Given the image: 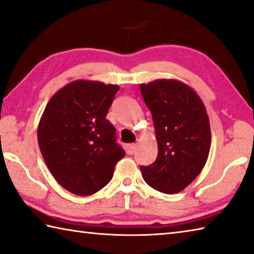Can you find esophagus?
Masks as SVG:
<instances>
[{"instance_id":"obj_1","label":"esophagus","mask_w":254,"mask_h":254,"mask_svg":"<svg viewBox=\"0 0 254 254\" xmlns=\"http://www.w3.org/2000/svg\"><path fill=\"white\" fill-rule=\"evenodd\" d=\"M135 149H136L135 143H130V145L126 146V151H127L128 155H132L133 152H135Z\"/></svg>"}]
</instances>
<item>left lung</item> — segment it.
Segmentation results:
<instances>
[{
    "instance_id": "obj_1",
    "label": "left lung",
    "mask_w": 254,
    "mask_h": 254,
    "mask_svg": "<svg viewBox=\"0 0 254 254\" xmlns=\"http://www.w3.org/2000/svg\"><path fill=\"white\" fill-rule=\"evenodd\" d=\"M155 125L158 156L140 166L143 180L162 193H177L197 178L207 162L211 131L202 100L188 85L174 79L140 84Z\"/></svg>"
}]
</instances>
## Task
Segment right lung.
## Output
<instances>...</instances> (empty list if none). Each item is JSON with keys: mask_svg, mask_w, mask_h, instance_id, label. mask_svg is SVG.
<instances>
[{"mask_svg": "<svg viewBox=\"0 0 254 254\" xmlns=\"http://www.w3.org/2000/svg\"><path fill=\"white\" fill-rule=\"evenodd\" d=\"M118 85L76 80L60 89L42 115L37 139L57 183L69 192L89 195L112 180L125 150L106 115Z\"/></svg>", "mask_w": 254, "mask_h": 254, "instance_id": "add662e5", "label": "right lung"}]
</instances>
